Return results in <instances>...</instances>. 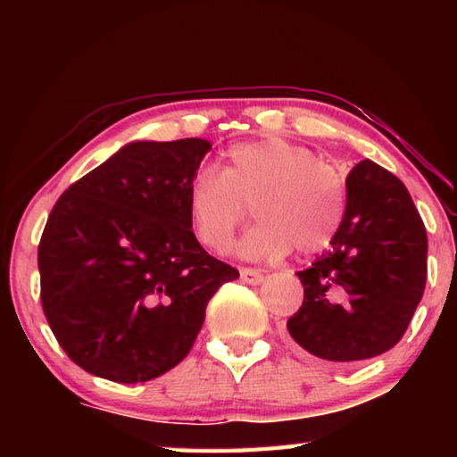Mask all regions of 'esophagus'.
Returning a JSON list of instances; mask_svg holds the SVG:
<instances>
[{
  "label": "esophagus",
  "instance_id": "34e87169",
  "mask_svg": "<svg viewBox=\"0 0 457 457\" xmlns=\"http://www.w3.org/2000/svg\"><path fill=\"white\" fill-rule=\"evenodd\" d=\"M239 276H242V280L245 284H253V286L264 280V276H262V272L256 268H239Z\"/></svg>",
  "mask_w": 457,
  "mask_h": 457
}]
</instances>
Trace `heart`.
<instances>
[{
  "label": "heart",
  "instance_id": "b5f03b06",
  "mask_svg": "<svg viewBox=\"0 0 457 457\" xmlns=\"http://www.w3.org/2000/svg\"><path fill=\"white\" fill-rule=\"evenodd\" d=\"M256 226L234 250L242 258H282L296 247L319 253L335 242L346 213L345 179L303 145L270 137L231 145L220 171L193 175L187 210L201 245L223 250L247 207Z\"/></svg>",
  "mask_w": 457,
  "mask_h": 457
}]
</instances>
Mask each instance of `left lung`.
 <instances>
[{
  "mask_svg": "<svg viewBox=\"0 0 457 457\" xmlns=\"http://www.w3.org/2000/svg\"><path fill=\"white\" fill-rule=\"evenodd\" d=\"M304 300L286 327L314 357L365 361L395 346L428 280V234L395 175L361 161L346 177L335 242L298 272Z\"/></svg>",
  "mask_w": 457,
  "mask_h": 457,
  "instance_id": "left-lung-1",
  "label": "left lung"
}]
</instances>
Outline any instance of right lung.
<instances>
[{
    "instance_id": "add662e5",
    "label": "right lung",
    "mask_w": 457,
    "mask_h": 457,
    "mask_svg": "<svg viewBox=\"0 0 457 457\" xmlns=\"http://www.w3.org/2000/svg\"><path fill=\"white\" fill-rule=\"evenodd\" d=\"M212 145L138 141L72 183L37 245L42 308L80 369L145 383L187 357L221 284L239 272L191 231L187 193Z\"/></svg>"
}]
</instances>
